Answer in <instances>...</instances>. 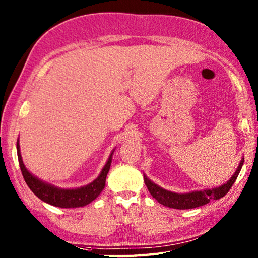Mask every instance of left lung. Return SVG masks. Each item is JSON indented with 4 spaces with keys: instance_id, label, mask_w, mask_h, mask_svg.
<instances>
[{
    "instance_id": "8db88e82",
    "label": "left lung",
    "mask_w": 258,
    "mask_h": 258,
    "mask_svg": "<svg viewBox=\"0 0 258 258\" xmlns=\"http://www.w3.org/2000/svg\"><path fill=\"white\" fill-rule=\"evenodd\" d=\"M244 163V159L239 163L236 172L234 175L228 180L225 184H223L219 187L215 188H208V190H202V191H194L191 193H184V194H179V193H173L164 190V188L158 186L154 184L151 180H149L146 175L145 176V183L148 187L149 192H150L151 196L157 200L159 203L163 204L164 207L177 209V210H187V209H194L198 207H202V205L208 204L210 200H219L227 194L230 191V188L233 186L234 182L236 181L237 176L241 172L242 165Z\"/></svg>"
}]
</instances>
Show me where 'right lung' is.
<instances>
[{"label":"right lung","mask_w":258,"mask_h":258,"mask_svg":"<svg viewBox=\"0 0 258 258\" xmlns=\"http://www.w3.org/2000/svg\"><path fill=\"white\" fill-rule=\"evenodd\" d=\"M16 150L23 177H24L26 184L31 188L32 192L38 199H41L42 201L54 205V207L64 209L85 207V205L89 204L99 196L106 185V177L108 172H109L112 157L111 153L99 176L94 182H91L90 184L78 188H59L41 181L36 176L28 172L21 157L19 140H17L16 144Z\"/></svg>","instance_id":"obj_1"}]
</instances>
